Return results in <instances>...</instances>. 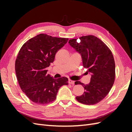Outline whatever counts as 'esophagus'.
<instances>
[{
	"mask_svg": "<svg viewBox=\"0 0 132 132\" xmlns=\"http://www.w3.org/2000/svg\"><path fill=\"white\" fill-rule=\"evenodd\" d=\"M68 82H69V84H71V85H74V81L71 80H69Z\"/></svg>",
	"mask_w": 132,
	"mask_h": 132,
	"instance_id": "1",
	"label": "esophagus"
}]
</instances>
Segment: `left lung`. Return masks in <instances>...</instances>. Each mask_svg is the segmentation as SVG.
I'll list each match as a JSON object with an SVG mask.
<instances>
[{"label": "left lung", "instance_id": "8db88e82", "mask_svg": "<svg viewBox=\"0 0 132 132\" xmlns=\"http://www.w3.org/2000/svg\"><path fill=\"white\" fill-rule=\"evenodd\" d=\"M78 39V38H77ZM77 39H71L69 45L81 55L83 67L87 69L86 73L91 74L89 84L84 85V94L76 97L79 102L91 105L97 103L104 98L112 87L115 79V63L111 50L100 39L88 35Z\"/></svg>", "mask_w": 132, "mask_h": 132}]
</instances>
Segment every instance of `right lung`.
Listing matches in <instances>:
<instances>
[{
	"label": "right lung",
	"mask_w": 132,
	"mask_h": 132,
	"mask_svg": "<svg viewBox=\"0 0 132 132\" xmlns=\"http://www.w3.org/2000/svg\"><path fill=\"white\" fill-rule=\"evenodd\" d=\"M68 41L41 34L21 48L15 61V72L22 91L32 101L41 105L51 103L56 98L60 87L68 84L67 78L54 79L46 70Z\"/></svg>",
	"instance_id": "right-lung-1"
}]
</instances>
